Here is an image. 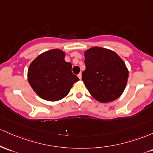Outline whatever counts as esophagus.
Listing matches in <instances>:
<instances>
[{
	"label": "esophagus",
	"instance_id": "34e87169",
	"mask_svg": "<svg viewBox=\"0 0 153 153\" xmlns=\"http://www.w3.org/2000/svg\"><path fill=\"white\" fill-rule=\"evenodd\" d=\"M78 77L79 78V79H82V74L81 73H79L78 74Z\"/></svg>",
	"mask_w": 153,
	"mask_h": 153
}]
</instances>
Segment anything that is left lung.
<instances>
[{"label": "left lung", "instance_id": "8db88e82", "mask_svg": "<svg viewBox=\"0 0 153 153\" xmlns=\"http://www.w3.org/2000/svg\"><path fill=\"white\" fill-rule=\"evenodd\" d=\"M82 80L90 95L100 102H112L125 90L128 77L126 64L114 51L93 47L85 52Z\"/></svg>", "mask_w": 153, "mask_h": 153}]
</instances>
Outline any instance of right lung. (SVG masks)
I'll use <instances>...</instances> for the list:
<instances>
[{"label":"right lung","mask_w":153,"mask_h":153,"mask_svg":"<svg viewBox=\"0 0 153 153\" xmlns=\"http://www.w3.org/2000/svg\"><path fill=\"white\" fill-rule=\"evenodd\" d=\"M65 53L53 49L42 53L30 63L28 82L42 99L57 101L66 97L79 80L71 71V63L64 60Z\"/></svg>","instance_id":"add662e5"}]
</instances>
